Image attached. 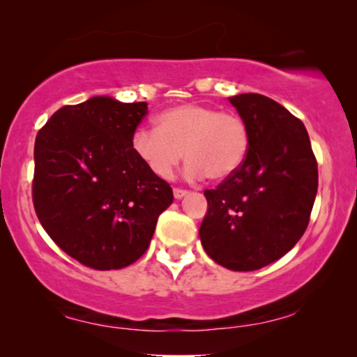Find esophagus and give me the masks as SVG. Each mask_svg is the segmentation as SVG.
<instances>
[{"mask_svg":"<svg viewBox=\"0 0 357 357\" xmlns=\"http://www.w3.org/2000/svg\"><path fill=\"white\" fill-rule=\"evenodd\" d=\"M185 195H188V192L187 190H183V188H174V197L177 198V199H180V198H183Z\"/></svg>","mask_w":357,"mask_h":357,"instance_id":"1","label":"esophagus"}]
</instances>
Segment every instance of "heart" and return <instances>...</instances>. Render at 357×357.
Wrapping results in <instances>:
<instances>
[{"label": "heart", "mask_w": 357, "mask_h": 357, "mask_svg": "<svg viewBox=\"0 0 357 357\" xmlns=\"http://www.w3.org/2000/svg\"><path fill=\"white\" fill-rule=\"evenodd\" d=\"M131 149L151 172L170 178L187 158L190 177L224 180L237 172L250 151L247 121L234 112L202 104L170 107L158 115V126H139Z\"/></svg>", "instance_id": "obj_1"}]
</instances>
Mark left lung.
<instances>
[{
  "mask_svg": "<svg viewBox=\"0 0 357 357\" xmlns=\"http://www.w3.org/2000/svg\"><path fill=\"white\" fill-rule=\"evenodd\" d=\"M250 130L236 174L204 190V252L232 271H253L286 255L310 221L319 169L304 123L261 94L229 97Z\"/></svg>",
  "mask_w": 357,
  "mask_h": 357,
  "instance_id": "8db88e82",
  "label": "left lung"
}]
</instances>
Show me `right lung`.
<instances>
[{"mask_svg": "<svg viewBox=\"0 0 357 357\" xmlns=\"http://www.w3.org/2000/svg\"><path fill=\"white\" fill-rule=\"evenodd\" d=\"M146 102L91 97L65 105L37 133L32 202L63 252L94 270H120L144 255L170 185L131 149Z\"/></svg>", "mask_w": 357, "mask_h": 357, "instance_id": "right-lung-1", "label": "right lung"}]
</instances>
